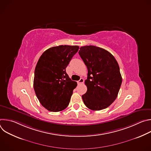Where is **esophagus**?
Listing matches in <instances>:
<instances>
[{"label": "esophagus", "mask_w": 151, "mask_h": 151, "mask_svg": "<svg viewBox=\"0 0 151 151\" xmlns=\"http://www.w3.org/2000/svg\"><path fill=\"white\" fill-rule=\"evenodd\" d=\"M83 81H84V80H83V78H81L78 81V84H81V83H83Z\"/></svg>", "instance_id": "1"}]
</instances>
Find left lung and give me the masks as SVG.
Here are the masks:
<instances>
[{"label":"left lung","mask_w":151,"mask_h":151,"mask_svg":"<svg viewBox=\"0 0 151 151\" xmlns=\"http://www.w3.org/2000/svg\"><path fill=\"white\" fill-rule=\"evenodd\" d=\"M79 54L88 69L84 104L93 111L107 108L116 99L122 83L118 62L109 52L93 45L81 47Z\"/></svg>","instance_id":"1"}]
</instances>
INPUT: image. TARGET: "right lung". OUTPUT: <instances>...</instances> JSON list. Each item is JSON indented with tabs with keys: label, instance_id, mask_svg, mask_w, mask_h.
Listing matches in <instances>:
<instances>
[{
	"label": "right lung",
	"instance_id": "obj_1",
	"mask_svg": "<svg viewBox=\"0 0 151 151\" xmlns=\"http://www.w3.org/2000/svg\"><path fill=\"white\" fill-rule=\"evenodd\" d=\"M79 47L60 45L46 50L35 68L33 87L40 104L51 112L68 106L77 83L69 77L66 68Z\"/></svg>",
	"mask_w": 151,
	"mask_h": 151
}]
</instances>
